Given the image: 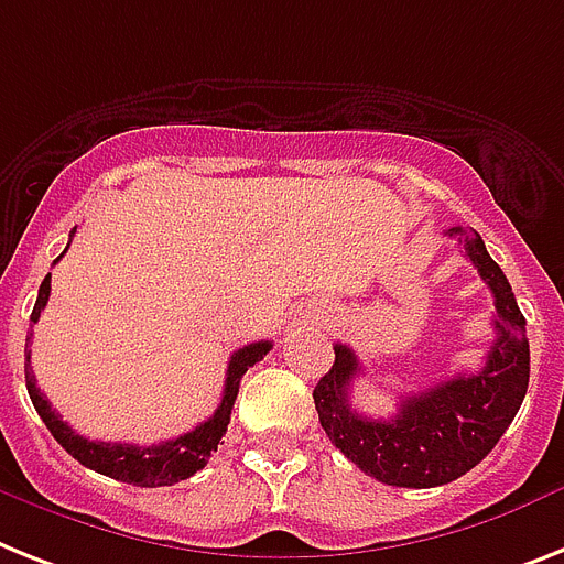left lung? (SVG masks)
<instances>
[{
  "label": "left lung",
  "instance_id": "1",
  "mask_svg": "<svg viewBox=\"0 0 564 564\" xmlns=\"http://www.w3.org/2000/svg\"><path fill=\"white\" fill-rule=\"evenodd\" d=\"M469 262L476 264L496 300V334L484 369L455 375L421 394L400 400L389 421L362 417L348 392L360 360L348 346H334L332 371L316 383L314 403L325 435L351 464L392 487H441L476 467L499 444L522 406L530 380V346L513 288L490 259L476 230L453 227Z\"/></svg>",
  "mask_w": 564,
  "mask_h": 564
}]
</instances>
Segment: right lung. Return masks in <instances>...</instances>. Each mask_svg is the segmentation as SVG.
<instances>
[{
	"label": "right lung",
	"mask_w": 564,
	"mask_h": 564,
	"mask_svg": "<svg viewBox=\"0 0 564 564\" xmlns=\"http://www.w3.org/2000/svg\"><path fill=\"white\" fill-rule=\"evenodd\" d=\"M51 296V273L42 279L40 293H36V305L31 311V323H36L45 308V302ZM28 346H31V337H28ZM271 343L262 339V343H250V346L232 351L230 362H227V380H225V394H221V403L213 415L204 423H198L193 432H184L178 438L164 441V444L152 446H138V444H111V441H88L83 435L68 426L63 417L51 409V403L42 398V392L36 389L34 371H31V351L25 355V386L28 394H31V403H34L36 415L42 417V423L48 426V432L57 438V444L63 446L65 453L77 458L83 467L95 469L100 476H109L115 481L134 484V487H170V484H178L184 478L195 476L198 469L209 460V455L218 449V441L225 438L227 423H230L232 403H236V394H239L241 375L262 360L268 351H271Z\"/></svg>",
	"instance_id": "1"
}]
</instances>
